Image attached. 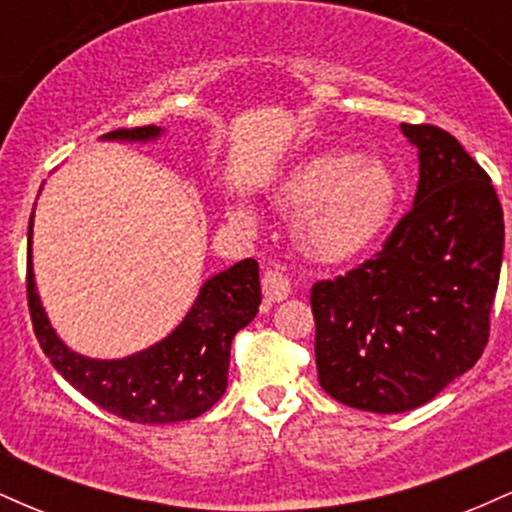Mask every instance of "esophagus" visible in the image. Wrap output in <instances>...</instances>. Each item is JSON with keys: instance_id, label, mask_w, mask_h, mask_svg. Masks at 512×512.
Masks as SVG:
<instances>
[{"instance_id": "34e87169", "label": "esophagus", "mask_w": 512, "mask_h": 512, "mask_svg": "<svg viewBox=\"0 0 512 512\" xmlns=\"http://www.w3.org/2000/svg\"><path fill=\"white\" fill-rule=\"evenodd\" d=\"M262 293L269 303L284 301V298L291 293V281L286 279V274L281 272V269L269 267L262 276Z\"/></svg>"}]
</instances>
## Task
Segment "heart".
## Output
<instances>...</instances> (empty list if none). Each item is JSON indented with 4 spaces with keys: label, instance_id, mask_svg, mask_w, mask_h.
<instances>
[{
    "label": "heart",
    "instance_id": "b5f03b06",
    "mask_svg": "<svg viewBox=\"0 0 512 512\" xmlns=\"http://www.w3.org/2000/svg\"><path fill=\"white\" fill-rule=\"evenodd\" d=\"M274 204L296 220L305 255L349 262L383 236L397 204V180L380 158L320 151L296 163L274 192ZM240 219H248L240 211Z\"/></svg>",
    "mask_w": 512,
    "mask_h": 512
}]
</instances>
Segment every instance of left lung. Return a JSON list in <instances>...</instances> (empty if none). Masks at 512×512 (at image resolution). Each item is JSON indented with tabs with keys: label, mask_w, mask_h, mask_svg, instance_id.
I'll list each match as a JSON object with an SVG mask.
<instances>
[{
	"label": "left lung",
	"mask_w": 512,
	"mask_h": 512,
	"mask_svg": "<svg viewBox=\"0 0 512 512\" xmlns=\"http://www.w3.org/2000/svg\"><path fill=\"white\" fill-rule=\"evenodd\" d=\"M419 187L383 250L313 284L317 378L346 407L397 414L484 354L503 260V209L486 170L445 129L407 125Z\"/></svg>",
	"instance_id": "1"
}]
</instances>
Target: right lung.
Masks as SVG:
<instances>
[{"mask_svg": "<svg viewBox=\"0 0 512 512\" xmlns=\"http://www.w3.org/2000/svg\"><path fill=\"white\" fill-rule=\"evenodd\" d=\"M158 134L161 127L154 125L122 127L105 134V139L146 142ZM31 226L33 219L28 221L26 269L33 332L43 354L69 385L101 409L134 424L197 419L219 402L228 385L233 337L250 325L262 301L255 260H243L211 276L185 320L163 342L117 361H96L67 349L50 327L33 281Z\"/></svg>", "mask_w": 512, "mask_h": 512, "instance_id": "right-lung-1", "label": "right lung"}]
</instances>
